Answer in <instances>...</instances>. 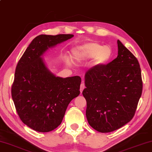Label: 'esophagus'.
<instances>
[{"label": "esophagus", "instance_id": "34e87169", "mask_svg": "<svg viewBox=\"0 0 152 152\" xmlns=\"http://www.w3.org/2000/svg\"><path fill=\"white\" fill-rule=\"evenodd\" d=\"M85 88H86V86H85L84 80H83V81H82V83H81V85H80V93H82L83 90H84Z\"/></svg>", "mask_w": 152, "mask_h": 152}]
</instances>
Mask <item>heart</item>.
<instances>
[{
    "mask_svg": "<svg viewBox=\"0 0 152 152\" xmlns=\"http://www.w3.org/2000/svg\"><path fill=\"white\" fill-rule=\"evenodd\" d=\"M112 51L108 46H104L96 42H88L73 48L72 58L74 62H81L94 58V64H102L108 61Z\"/></svg>",
    "mask_w": 152,
    "mask_h": 152,
    "instance_id": "heart-1",
    "label": "heart"
}]
</instances>
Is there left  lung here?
Instances as JSON below:
<instances>
[{"instance_id":"1","label":"left lung","mask_w":152,"mask_h":152,"mask_svg":"<svg viewBox=\"0 0 152 152\" xmlns=\"http://www.w3.org/2000/svg\"><path fill=\"white\" fill-rule=\"evenodd\" d=\"M118 56L107 64L97 65L86 74L89 124L101 133H108L132 120L142 92L138 60L117 40Z\"/></svg>"}]
</instances>
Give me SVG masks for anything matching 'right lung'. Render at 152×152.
Masks as SVG:
<instances>
[{
	"label": "right lung",
	"mask_w": 152,
	"mask_h": 152,
	"mask_svg": "<svg viewBox=\"0 0 152 152\" xmlns=\"http://www.w3.org/2000/svg\"><path fill=\"white\" fill-rule=\"evenodd\" d=\"M73 37L71 34L37 36L17 63L12 97L21 120L38 132L57 128L69 104L80 94V76L56 77L41 58L48 48Z\"/></svg>",
	"instance_id": "obj_1"
}]
</instances>
